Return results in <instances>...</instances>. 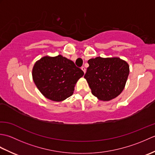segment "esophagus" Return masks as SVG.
Instances as JSON below:
<instances>
[{"mask_svg": "<svg viewBox=\"0 0 155 155\" xmlns=\"http://www.w3.org/2000/svg\"><path fill=\"white\" fill-rule=\"evenodd\" d=\"M81 69H82V70H83V71L84 72V73H85V72H86V68H85L84 67H82Z\"/></svg>", "mask_w": 155, "mask_h": 155, "instance_id": "34e87169", "label": "esophagus"}]
</instances>
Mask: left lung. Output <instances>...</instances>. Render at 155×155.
I'll list each match as a JSON object with an SVG mask.
<instances>
[{"label":"left lung","instance_id":"left-lung-1","mask_svg":"<svg viewBox=\"0 0 155 155\" xmlns=\"http://www.w3.org/2000/svg\"><path fill=\"white\" fill-rule=\"evenodd\" d=\"M84 78L91 93L98 99L108 101L113 99L123 91L129 74V66L120 58H91L88 61Z\"/></svg>","mask_w":155,"mask_h":155}]
</instances>
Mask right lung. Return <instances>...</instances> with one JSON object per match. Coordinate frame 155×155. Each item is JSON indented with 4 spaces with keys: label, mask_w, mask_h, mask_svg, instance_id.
I'll return each instance as SVG.
<instances>
[{
    "label": "right lung",
    "mask_w": 155,
    "mask_h": 155,
    "mask_svg": "<svg viewBox=\"0 0 155 155\" xmlns=\"http://www.w3.org/2000/svg\"><path fill=\"white\" fill-rule=\"evenodd\" d=\"M32 74L41 93L48 99L59 102L73 94L75 84L84 72L62 55L46 56L36 62Z\"/></svg>",
    "instance_id": "add662e5"
}]
</instances>
